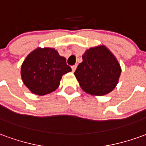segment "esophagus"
<instances>
[{"mask_svg":"<svg viewBox=\"0 0 146 146\" xmlns=\"http://www.w3.org/2000/svg\"><path fill=\"white\" fill-rule=\"evenodd\" d=\"M71 68H72V71H73V72H74V71H75L76 69V65L72 66H71Z\"/></svg>","mask_w":146,"mask_h":146,"instance_id":"34e87169","label":"esophagus"}]
</instances>
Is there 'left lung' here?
Instances as JSON below:
<instances>
[{"mask_svg": "<svg viewBox=\"0 0 146 146\" xmlns=\"http://www.w3.org/2000/svg\"><path fill=\"white\" fill-rule=\"evenodd\" d=\"M74 75L80 88L93 95H106L117 84L121 69L119 64L104 46L90 48L82 56Z\"/></svg>", "mask_w": 146, "mask_h": 146, "instance_id": "8db88e82", "label": "left lung"}]
</instances>
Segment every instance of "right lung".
Returning <instances> with one entry per match:
<instances>
[{"label": "right lung", "mask_w": 146, "mask_h": 146, "mask_svg": "<svg viewBox=\"0 0 146 146\" xmlns=\"http://www.w3.org/2000/svg\"><path fill=\"white\" fill-rule=\"evenodd\" d=\"M66 59L53 48H37L25 59L21 68L24 84L31 92L44 95L54 92L64 74L71 71Z\"/></svg>", "instance_id": "right-lung-1"}]
</instances>
